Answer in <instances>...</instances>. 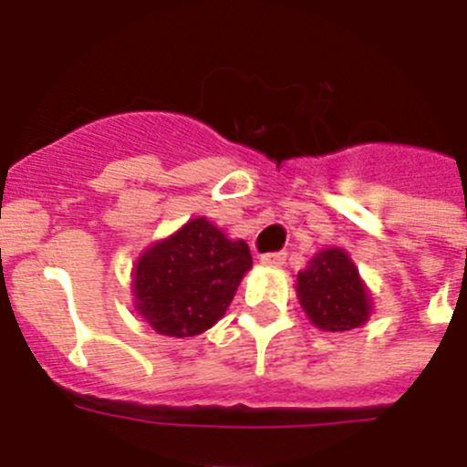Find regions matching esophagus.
Masks as SVG:
<instances>
[{
  "mask_svg": "<svg viewBox=\"0 0 467 467\" xmlns=\"http://www.w3.org/2000/svg\"><path fill=\"white\" fill-rule=\"evenodd\" d=\"M285 257H287L285 253H266L262 254V264H266V266H283Z\"/></svg>",
  "mask_w": 467,
  "mask_h": 467,
  "instance_id": "1",
  "label": "esophagus"
}]
</instances>
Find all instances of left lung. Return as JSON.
Here are the masks:
<instances>
[{
  "label": "left lung",
  "instance_id": "8db88e82",
  "mask_svg": "<svg viewBox=\"0 0 467 467\" xmlns=\"http://www.w3.org/2000/svg\"><path fill=\"white\" fill-rule=\"evenodd\" d=\"M296 296L308 320L323 332H348L369 320L372 296L358 266L339 247L320 250L296 274Z\"/></svg>",
  "mask_w": 467,
  "mask_h": 467
}]
</instances>
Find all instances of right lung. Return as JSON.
<instances>
[{
	"label": "right lung",
	"instance_id": "add662e5",
	"mask_svg": "<svg viewBox=\"0 0 467 467\" xmlns=\"http://www.w3.org/2000/svg\"><path fill=\"white\" fill-rule=\"evenodd\" d=\"M253 269L245 241H231L205 217L140 254L133 269L135 311L166 337H196L226 313Z\"/></svg>",
	"mask_w": 467,
	"mask_h": 467
}]
</instances>
